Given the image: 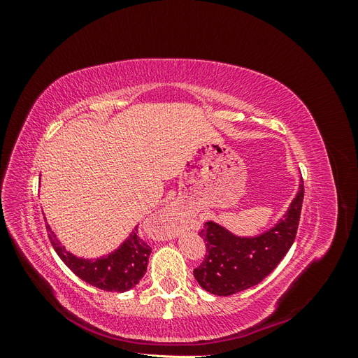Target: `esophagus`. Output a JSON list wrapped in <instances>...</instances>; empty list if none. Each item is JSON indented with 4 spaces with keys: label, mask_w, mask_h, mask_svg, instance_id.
I'll use <instances>...</instances> for the list:
<instances>
[{
    "label": "esophagus",
    "mask_w": 358,
    "mask_h": 358,
    "mask_svg": "<svg viewBox=\"0 0 358 358\" xmlns=\"http://www.w3.org/2000/svg\"><path fill=\"white\" fill-rule=\"evenodd\" d=\"M157 220L162 225V230H164L166 236L169 237L178 236L182 227V216L179 210H176L175 208H171L170 206V208L157 215Z\"/></svg>",
    "instance_id": "1"
}]
</instances>
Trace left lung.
<instances>
[{"label": "left lung", "mask_w": 358, "mask_h": 358, "mask_svg": "<svg viewBox=\"0 0 358 358\" xmlns=\"http://www.w3.org/2000/svg\"><path fill=\"white\" fill-rule=\"evenodd\" d=\"M305 185L303 179L288 212L272 230L252 237H237L212 221L204 222L200 237L206 242V255L194 268L197 282L216 296H230L251 288L273 272L294 243Z\"/></svg>", "instance_id": "1"}]
</instances>
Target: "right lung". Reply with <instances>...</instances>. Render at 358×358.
Segmentation results:
<instances>
[{
  "label": "right lung",
  "instance_id": "add662e5",
  "mask_svg": "<svg viewBox=\"0 0 358 358\" xmlns=\"http://www.w3.org/2000/svg\"><path fill=\"white\" fill-rule=\"evenodd\" d=\"M48 236L53 249L74 275H78L90 285L104 291L124 292L136 287L146 273L148 259L152 251V248L138 236L137 229L117 251L95 262L82 259L67 252L49 225Z\"/></svg>",
  "mask_w": 358,
  "mask_h": 358
}]
</instances>
